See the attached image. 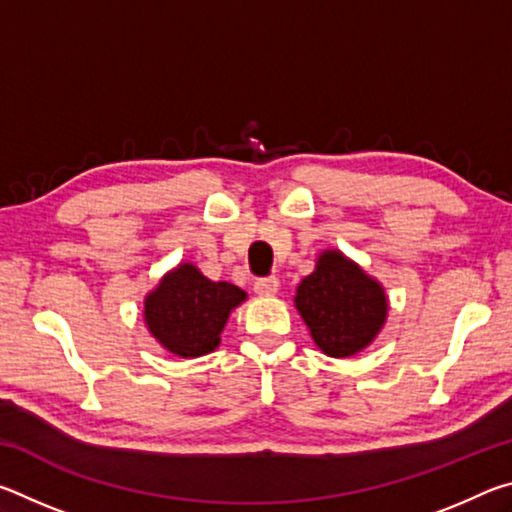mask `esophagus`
Segmentation results:
<instances>
[{
    "instance_id": "34e87169",
    "label": "esophagus",
    "mask_w": 512,
    "mask_h": 512,
    "mask_svg": "<svg viewBox=\"0 0 512 512\" xmlns=\"http://www.w3.org/2000/svg\"><path fill=\"white\" fill-rule=\"evenodd\" d=\"M277 291H280V280L277 277H262V280L255 282L257 296H275Z\"/></svg>"
}]
</instances>
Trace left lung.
<instances>
[{
  "mask_svg": "<svg viewBox=\"0 0 512 512\" xmlns=\"http://www.w3.org/2000/svg\"><path fill=\"white\" fill-rule=\"evenodd\" d=\"M293 305L314 343L334 359L366 350L388 318L381 282L336 248L318 255L314 273L298 284Z\"/></svg>",
  "mask_w": 512,
  "mask_h": 512,
  "instance_id": "obj_1",
  "label": "left lung"
}]
</instances>
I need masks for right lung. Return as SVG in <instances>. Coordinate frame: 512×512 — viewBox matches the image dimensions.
<instances>
[{
    "label": "right lung",
    "mask_w": 512,
    "mask_h": 512,
    "mask_svg": "<svg viewBox=\"0 0 512 512\" xmlns=\"http://www.w3.org/2000/svg\"><path fill=\"white\" fill-rule=\"evenodd\" d=\"M248 296L230 282H212L192 262H180L144 296V323L164 350L180 359L210 354L232 309Z\"/></svg>",
    "instance_id": "1"
}]
</instances>
